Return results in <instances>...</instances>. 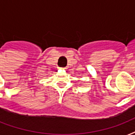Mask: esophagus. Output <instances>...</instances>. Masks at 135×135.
Listing matches in <instances>:
<instances>
[{"instance_id": "esophagus-1", "label": "esophagus", "mask_w": 135, "mask_h": 135, "mask_svg": "<svg viewBox=\"0 0 135 135\" xmlns=\"http://www.w3.org/2000/svg\"><path fill=\"white\" fill-rule=\"evenodd\" d=\"M62 69H66V68H62Z\"/></svg>"}]
</instances>
